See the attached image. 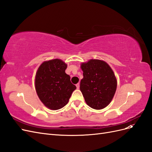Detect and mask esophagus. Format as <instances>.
<instances>
[{
  "label": "esophagus",
  "instance_id": "obj_1",
  "mask_svg": "<svg viewBox=\"0 0 152 152\" xmlns=\"http://www.w3.org/2000/svg\"><path fill=\"white\" fill-rule=\"evenodd\" d=\"M76 87H77V89H79V87H80V84H79V83H77V84H76Z\"/></svg>",
  "mask_w": 152,
  "mask_h": 152
}]
</instances>
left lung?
Here are the masks:
<instances>
[{"label": "left lung", "mask_w": 152, "mask_h": 152, "mask_svg": "<svg viewBox=\"0 0 152 152\" xmlns=\"http://www.w3.org/2000/svg\"><path fill=\"white\" fill-rule=\"evenodd\" d=\"M83 79L80 89L87 105L102 110L112 102L117 89V82L108 64L99 59H90L81 64Z\"/></svg>", "instance_id": "1"}]
</instances>
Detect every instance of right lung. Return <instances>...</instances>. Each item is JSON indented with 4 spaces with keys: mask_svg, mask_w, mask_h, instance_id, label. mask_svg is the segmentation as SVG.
Segmentation results:
<instances>
[{
    "mask_svg": "<svg viewBox=\"0 0 152 152\" xmlns=\"http://www.w3.org/2000/svg\"><path fill=\"white\" fill-rule=\"evenodd\" d=\"M67 65L59 59L43 62L37 71L35 85L37 94L48 108L59 110L68 103L76 89L65 73Z\"/></svg>",
    "mask_w": 152,
    "mask_h": 152,
    "instance_id": "add662e5",
    "label": "right lung"
}]
</instances>
